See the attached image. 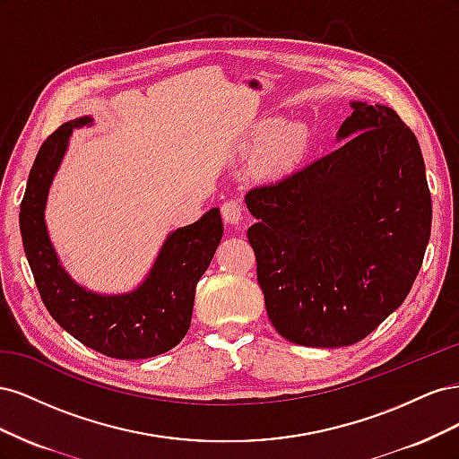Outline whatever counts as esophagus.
<instances>
[{
  "label": "esophagus",
  "mask_w": 459,
  "mask_h": 459,
  "mask_svg": "<svg viewBox=\"0 0 459 459\" xmlns=\"http://www.w3.org/2000/svg\"><path fill=\"white\" fill-rule=\"evenodd\" d=\"M220 212H221V220H224L228 226H239L243 220V204L239 201L230 199L226 203H221Z\"/></svg>",
  "instance_id": "1"
}]
</instances>
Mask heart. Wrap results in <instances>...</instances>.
Wrapping results in <instances>:
<instances>
[{
  "instance_id": "1",
  "label": "heart",
  "mask_w": 459,
  "mask_h": 459,
  "mask_svg": "<svg viewBox=\"0 0 459 459\" xmlns=\"http://www.w3.org/2000/svg\"><path fill=\"white\" fill-rule=\"evenodd\" d=\"M255 149H264V164L266 166H283L293 160L302 149V134L299 128L287 126L281 128L277 120L264 122L253 140Z\"/></svg>"
}]
</instances>
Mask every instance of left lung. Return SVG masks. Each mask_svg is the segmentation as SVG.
I'll return each instance as SVG.
<instances>
[{
  "label": "left lung",
  "instance_id": "left-lung-1",
  "mask_svg": "<svg viewBox=\"0 0 459 459\" xmlns=\"http://www.w3.org/2000/svg\"><path fill=\"white\" fill-rule=\"evenodd\" d=\"M352 107L339 149L245 197L268 317L302 346H349L377 329L408 297L430 235L413 132L393 108Z\"/></svg>",
  "mask_w": 459,
  "mask_h": 459
}]
</instances>
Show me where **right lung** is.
<instances>
[{"instance_id":"add662e5","label":"right lung","mask_w":459,"mask_h":459,"mask_svg":"<svg viewBox=\"0 0 459 459\" xmlns=\"http://www.w3.org/2000/svg\"><path fill=\"white\" fill-rule=\"evenodd\" d=\"M91 118L65 122L41 143L21 203V235L39 297L65 331L108 358L142 359L159 356L186 337L201 275L221 239V218L211 208L195 224L166 239L151 273L130 295L101 297L78 287L59 266L49 243L44 208L55 170L73 128Z\"/></svg>"}]
</instances>
